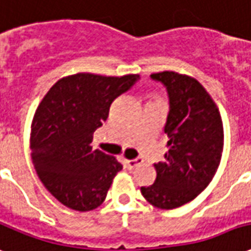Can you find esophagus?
<instances>
[{
	"label": "esophagus",
	"mask_w": 251,
	"mask_h": 251,
	"mask_svg": "<svg viewBox=\"0 0 251 251\" xmlns=\"http://www.w3.org/2000/svg\"><path fill=\"white\" fill-rule=\"evenodd\" d=\"M144 162L142 158H135V159H129V161H126V165H127V168L129 169H134L135 166H138L141 163Z\"/></svg>",
	"instance_id": "1"
}]
</instances>
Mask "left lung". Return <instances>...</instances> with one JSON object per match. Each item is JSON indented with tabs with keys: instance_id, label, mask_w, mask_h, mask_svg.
<instances>
[{
	"instance_id": "1",
	"label": "left lung",
	"mask_w": 251,
	"mask_h": 251,
	"mask_svg": "<svg viewBox=\"0 0 251 251\" xmlns=\"http://www.w3.org/2000/svg\"><path fill=\"white\" fill-rule=\"evenodd\" d=\"M150 77L168 90L163 130L169 150L162 162L154 163L155 182L141 193L149 203L169 210L193 201L211 182L224 150V125L215 102L196 78L176 72Z\"/></svg>"
}]
</instances>
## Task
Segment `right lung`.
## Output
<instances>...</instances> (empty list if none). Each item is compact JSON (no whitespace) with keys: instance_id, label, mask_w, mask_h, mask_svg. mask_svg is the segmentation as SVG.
<instances>
[{"instance_id":"obj_1","label":"right lung","mask_w":251,"mask_h":251,"mask_svg":"<svg viewBox=\"0 0 251 251\" xmlns=\"http://www.w3.org/2000/svg\"><path fill=\"white\" fill-rule=\"evenodd\" d=\"M138 78L73 74L57 81L37 107L31 159L44 186L69 209L89 211L105 201L122 165L93 149V134L107 120L111 102Z\"/></svg>"}]
</instances>
